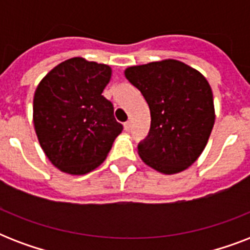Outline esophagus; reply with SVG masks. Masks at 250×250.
Here are the masks:
<instances>
[{
    "mask_svg": "<svg viewBox=\"0 0 250 250\" xmlns=\"http://www.w3.org/2000/svg\"><path fill=\"white\" fill-rule=\"evenodd\" d=\"M131 125H132V123H131V121H128V122H125L123 127H125V131H129V129H131Z\"/></svg>",
    "mask_w": 250,
    "mask_h": 250,
    "instance_id": "1",
    "label": "esophagus"
}]
</instances>
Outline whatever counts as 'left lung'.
Segmentation results:
<instances>
[{"label": "left lung", "mask_w": 250, "mask_h": 250, "mask_svg": "<svg viewBox=\"0 0 250 250\" xmlns=\"http://www.w3.org/2000/svg\"><path fill=\"white\" fill-rule=\"evenodd\" d=\"M125 76L150 110V131L137 148L143 162L165 175L187 170L204 152L215 122L206 78L178 60L131 66Z\"/></svg>", "instance_id": "left-lung-1"}]
</instances>
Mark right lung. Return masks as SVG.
<instances>
[{"mask_svg": "<svg viewBox=\"0 0 250 250\" xmlns=\"http://www.w3.org/2000/svg\"><path fill=\"white\" fill-rule=\"evenodd\" d=\"M110 66L74 57L42 78L33 96V127L45 156L62 172L88 174L106 160L123 125L102 92Z\"/></svg>", "mask_w": 250, "mask_h": 250, "instance_id": "right-lung-1", "label": "right lung"}]
</instances>
